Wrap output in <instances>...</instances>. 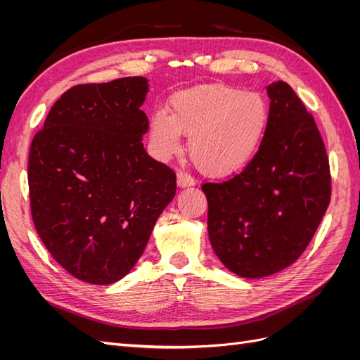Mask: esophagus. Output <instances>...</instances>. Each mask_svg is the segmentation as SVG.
I'll list each match as a JSON object with an SVG mask.
<instances>
[{
    "instance_id": "1",
    "label": "esophagus",
    "mask_w": 360,
    "mask_h": 360,
    "mask_svg": "<svg viewBox=\"0 0 360 360\" xmlns=\"http://www.w3.org/2000/svg\"><path fill=\"white\" fill-rule=\"evenodd\" d=\"M177 184H179V188L193 186V184H195V179L191 176L189 172L180 169V171L177 172Z\"/></svg>"
}]
</instances>
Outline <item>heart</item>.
<instances>
[{
  "instance_id": "1",
  "label": "heart",
  "mask_w": 360,
  "mask_h": 360,
  "mask_svg": "<svg viewBox=\"0 0 360 360\" xmlns=\"http://www.w3.org/2000/svg\"><path fill=\"white\" fill-rule=\"evenodd\" d=\"M169 114L150 120V138L160 159L176 155L181 134L189 136L193 162L214 177L243 169L255 158L270 124V106L258 93L225 84L202 85L174 94Z\"/></svg>"
}]
</instances>
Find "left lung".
Returning <instances> with one entry per match:
<instances>
[{
	"label": "left lung",
	"instance_id": "left-lung-1",
	"mask_svg": "<svg viewBox=\"0 0 360 360\" xmlns=\"http://www.w3.org/2000/svg\"><path fill=\"white\" fill-rule=\"evenodd\" d=\"M270 124L258 153L231 179L204 183L213 250L242 278H263L307 249L330 202L329 158L291 86H267Z\"/></svg>",
	"mask_w": 360,
	"mask_h": 360
}]
</instances>
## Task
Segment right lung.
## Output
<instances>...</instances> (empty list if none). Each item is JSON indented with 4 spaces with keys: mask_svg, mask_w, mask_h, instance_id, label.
I'll use <instances>...</instances> for the list:
<instances>
[{
    "mask_svg": "<svg viewBox=\"0 0 360 360\" xmlns=\"http://www.w3.org/2000/svg\"><path fill=\"white\" fill-rule=\"evenodd\" d=\"M147 91L143 76L75 85L31 141L36 231L53 259L89 284H112L132 270L176 195V172L143 146Z\"/></svg>",
    "mask_w": 360,
    "mask_h": 360,
    "instance_id": "add662e5",
    "label": "right lung"
}]
</instances>
